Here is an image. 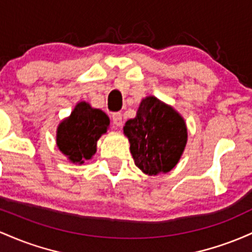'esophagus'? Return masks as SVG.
<instances>
[{
	"mask_svg": "<svg viewBox=\"0 0 252 252\" xmlns=\"http://www.w3.org/2000/svg\"><path fill=\"white\" fill-rule=\"evenodd\" d=\"M112 121L115 126H123V114H121V113H114V114L112 115Z\"/></svg>",
	"mask_w": 252,
	"mask_h": 252,
	"instance_id": "34e87169",
	"label": "esophagus"
}]
</instances>
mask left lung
I'll use <instances>...</instances> for the list:
<instances>
[{
  "label": "left lung",
  "instance_id": "obj_1",
  "mask_svg": "<svg viewBox=\"0 0 252 252\" xmlns=\"http://www.w3.org/2000/svg\"><path fill=\"white\" fill-rule=\"evenodd\" d=\"M134 164L144 174L169 172L187 144V126L174 108L155 96L143 98L134 119L124 126Z\"/></svg>",
  "mask_w": 252,
  "mask_h": 252
}]
</instances>
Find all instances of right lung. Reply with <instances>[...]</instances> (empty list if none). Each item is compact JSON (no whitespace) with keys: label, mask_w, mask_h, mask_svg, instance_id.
Returning <instances> with one entry per match:
<instances>
[{"label":"right lung","mask_w":252,"mask_h":252,"mask_svg":"<svg viewBox=\"0 0 252 252\" xmlns=\"http://www.w3.org/2000/svg\"><path fill=\"white\" fill-rule=\"evenodd\" d=\"M109 126V118L89 103L76 104L71 115L59 124L57 146L70 162L83 164L95 155L96 143Z\"/></svg>","instance_id":"1"}]
</instances>
